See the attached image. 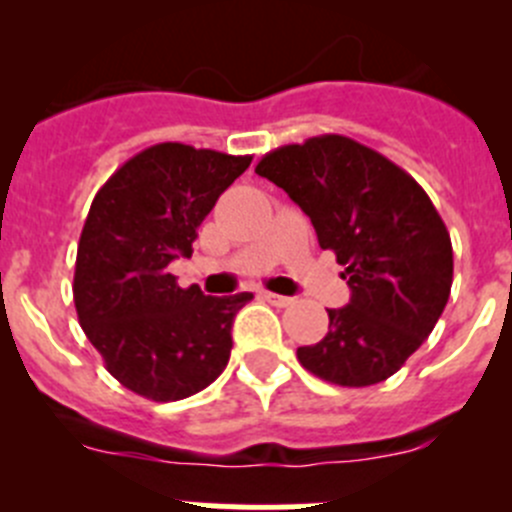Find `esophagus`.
<instances>
[{"label":"esophagus","instance_id":"obj_1","mask_svg":"<svg viewBox=\"0 0 512 512\" xmlns=\"http://www.w3.org/2000/svg\"><path fill=\"white\" fill-rule=\"evenodd\" d=\"M261 300H266L269 302V305H274V307H289L292 305V297H284V295H274V292H261Z\"/></svg>","mask_w":512,"mask_h":512}]
</instances>
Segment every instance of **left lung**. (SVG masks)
I'll return each instance as SVG.
<instances>
[{
	"label": "left lung",
	"instance_id": "8db88e82",
	"mask_svg": "<svg viewBox=\"0 0 512 512\" xmlns=\"http://www.w3.org/2000/svg\"><path fill=\"white\" fill-rule=\"evenodd\" d=\"M256 174L302 207L351 287L323 341L297 348L300 364L341 387L392 377L451 295L454 251L431 197L390 158L333 133L269 151Z\"/></svg>",
	"mask_w": 512,
	"mask_h": 512
}]
</instances>
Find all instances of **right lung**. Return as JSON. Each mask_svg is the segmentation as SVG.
Returning <instances> with one entry per match:
<instances>
[{"instance_id": "obj_1", "label": "right lung", "mask_w": 512, "mask_h": 512, "mask_svg": "<svg viewBox=\"0 0 512 512\" xmlns=\"http://www.w3.org/2000/svg\"><path fill=\"white\" fill-rule=\"evenodd\" d=\"M251 156L156 143L102 184L81 230L74 271L79 323L107 372L135 395H197L228 366L235 312L251 292L182 289L169 264L189 259L197 228Z\"/></svg>"}]
</instances>
